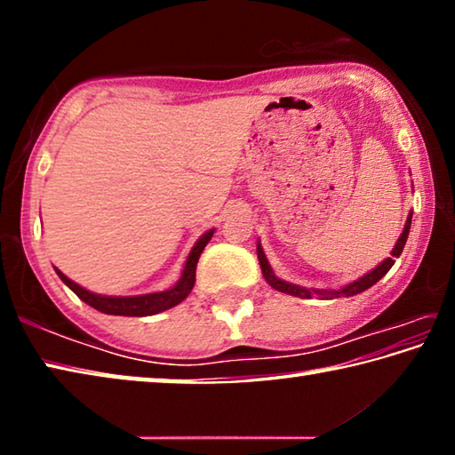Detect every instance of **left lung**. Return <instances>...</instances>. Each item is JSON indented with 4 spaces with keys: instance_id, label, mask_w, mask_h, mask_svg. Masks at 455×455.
<instances>
[{
    "instance_id": "8db88e82",
    "label": "left lung",
    "mask_w": 455,
    "mask_h": 455,
    "mask_svg": "<svg viewBox=\"0 0 455 455\" xmlns=\"http://www.w3.org/2000/svg\"><path fill=\"white\" fill-rule=\"evenodd\" d=\"M410 228H411V214H410V219H407V222H405V228H403L402 236H399L395 249L391 251V257L385 259L383 263H381L379 267H375L371 273L363 275V276H361V279L353 281L351 284H347V287H343V289H339V291H313V289H303V287H297V284H291V283H284V281H281V279H276V276H275L273 271H271V267H268V263H267V257H265L263 249H260V244L257 246L259 263H260V268H263V275H265L267 283L271 284V287L276 289V291L287 292V295H295V297H303V299H313L315 295H321L323 299L353 297V295H359V292H363V291L369 289V287H373V284H375L377 281H379L381 276H383L385 273H387L391 267H394L395 259H397L399 255H402V251H403V246H405V241H407V235H410Z\"/></svg>"
}]
</instances>
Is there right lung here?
Instances as JSON below:
<instances>
[{"instance_id":"1","label":"right lung","mask_w":455,"mask_h":455,"mask_svg":"<svg viewBox=\"0 0 455 455\" xmlns=\"http://www.w3.org/2000/svg\"><path fill=\"white\" fill-rule=\"evenodd\" d=\"M212 238V230L203 235V238L195 244V249L190 251L187 265H184V271L180 281L174 284L172 289L163 291V292H150V295H140V297H102V295H94L86 289H82L80 284H76L74 281L68 279L64 273H60L56 268V273L61 281H64L68 287H70L76 295H78L84 303H88L94 309L108 313V315H124V317H144V315H156L163 313L171 307L182 303L184 299L188 297V292L195 287L196 281V263L200 252L204 251L206 243Z\"/></svg>"}]
</instances>
